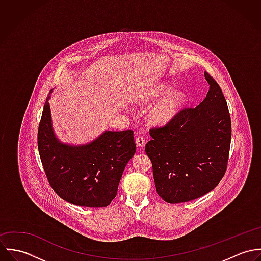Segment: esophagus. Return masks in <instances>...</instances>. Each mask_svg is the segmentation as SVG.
<instances>
[{
  "label": "esophagus",
  "mask_w": 261,
  "mask_h": 261,
  "mask_svg": "<svg viewBox=\"0 0 261 261\" xmlns=\"http://www.w3.org/2000/svg\"><path fill=\"white\" fill-rule=\"evenodd\" d=\"M136 144L137 146H139L140 148H144L146 145V140L143 137H137L136 139Z\"/></svg>",
  "instance_id": "1"
}]
</instances>
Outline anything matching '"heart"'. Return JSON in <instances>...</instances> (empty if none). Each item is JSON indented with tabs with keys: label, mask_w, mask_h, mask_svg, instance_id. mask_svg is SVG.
<instances>
[{
	"label": "heart",
	"mask_w": 261,
	"mask_h": 261,
	"mask_svg": "<svg viewBox=\"0 0 261 261\" xmlns=\"http://www.w3.org/2000/svg\"><path fill=\"white\" fill-rule=\"evenodd\" d=\"M163 97L162 98L161 96ZM159 100L150 108L149 112V121L155 125L163 126L170 123L181 112L186 96L182 90H171L166 83H159L143 91L140 96V102L149 105Z\"/></svg>",
	"instance_id": "heart-1"
}]
</instances>
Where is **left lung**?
I'll use <instances>...</instances> for the list:
<instances>
[{
	"mask_svg": "<svg viewBox=\"0 0 261 261\" xmlns=\"http://www.w3.org/2000/svg\"><path fill=\"white\" fill-rule=\"evenodd\" d=\"M209 83L206 98L185 109L163 127L149 132L146 153L151 165L156 193L171 204L188 202L212 191L227 168L231 119L218 83Z\"/></svg>",
	"mask_w": 261,
	"mask_h": 261,
	"instance_id": "left-lung-1",
	"label": "left lung"
}]
</instances>
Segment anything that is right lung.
<instances>
[{"instance_id": "right-lung-1", "label": "right lung", "mask_w": 261, "mask_h": 261, "mask_svg": "<svg viewBox=\"0 0 261 261\" xmlns=\"http://www.w3.org/2000/svg\"><path fill=\"white\" fill-rule=\"evenodd\" d=\"M49 93L38 129V149L47 179L59 197L77 206L111 204L128 161L136 153L133 130H105L93 141L62 143L53 124Z\"/></svg>"}]
</instances>
